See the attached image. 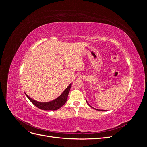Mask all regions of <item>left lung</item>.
<instances>
[{"instance_id": "obj_1", "label": "left lung", "mask_w": 147, "mask_h": 147, "mask_svg": "<svg viewBox=\"0 0 147 147\" xmlns=\"http://www.w3.org/2000/svg\"><path fill=\"white\" fill-rule=\"evenodd\" d=\"M86 102H87V101H86ZM87 104H88L89 105H90V106L91 107L93 108V107H91V105H90V104H88V102H87ZM93 109H94V108H93ZM96 109V110H99V111H105V110H99V109Z\"/></svg>"}]
</instances>
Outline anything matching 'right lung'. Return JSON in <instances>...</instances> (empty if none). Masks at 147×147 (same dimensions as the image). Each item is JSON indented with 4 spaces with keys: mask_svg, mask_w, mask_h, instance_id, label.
I'll use <instances>...</instances> for the list:
<instances>
[{
    "mask_svg": "<svg viewBox=\"0 0 147 147\" xmlns=\"http://www.w3.org/2000/svg\"><path fill=\"white\" fill-rule=\"evenodd\" d=\"M71 86H72V83H70L69 85L67 86L64 92L56 99L55 100H51L50 102H40L38 101L32 99H31L30 97H29L27 94H26V96H27L29 100L32 102V103L40 109H42L43 110H56L57 109H60L62 106H63L67 100V97L69 92L70 91Z\"/></svg>",
    "mask_w": 147,
    "mask_h": 147,
    "instance_id": "obj_1",
    "label": "right lung"
}]
</instances>
